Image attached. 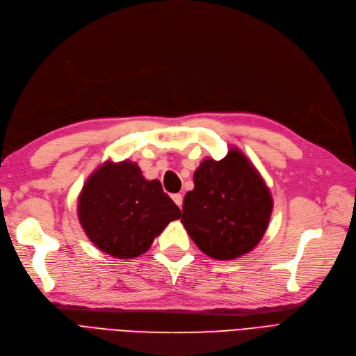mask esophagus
I'll return each mask as SVG.
<instances>
[{"label": "esophagus", "instance_id": "1", "mask_svg": "<svg viewBox=\"0 0 356 356\" xmlns=\"http://www.w3.org/2000/svg\"><path fill=\"white\" fill-rule=\"evenodd\" d=\"M172 200L175 202V204L178 206V207H181L182 206V194H172Z\"/></svg>", "mask_w": 356, "mask_h": 356}]
</instances>
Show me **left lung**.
<instances>
[{
  "label": "left lung",
  "mask_w": 356,
  "mask_h": 356,
  "mask_svg": "<svg viewBox=\"0 0 356 356\" xmlns=\"http://www.w3.org/2000/svg\"><path fill=\"white\" fill-rule=\"evenodd\" d=\"M184 197L181 222L209 257L234 260L257 245L268 226L273 198L259 170L232 147L222 161L206 159Z\"/></svg>",
  "instance_id": "left-lung-1"
}]
</instances>
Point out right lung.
Here are the masks:
<instances>
[{"instance_id":"1","label":"right lung","mask_w":356,"mask_h":356,"mask_svg":"<svg viewBox=\"0 0 356 356\" xmlns=\"http://www.w3.org/2000/svg\"><path fill=\"white\" fill-rule=\"evenodd\" d=\"M79 220L92 243L117 259L145 254L181 210L158 179H146L137 163L106 161L84 182Z\"/></svg>"}]
</instances>
